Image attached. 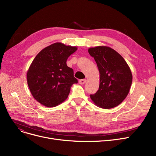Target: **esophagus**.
<instances>
[{"label": "esophagus", "instance_id": "esophagus-1", "mask_svg": "<svg viewBox=\"0 0 156 156\" xmlns=\"http://www.w3.org/2000/svg\"><path fill=\"white\" fill-rule=\"evenodd\" d=\"M86 81H87V80H86V79H82V80H80L79 83H80V84L83 85V84L85 83Z\"/></svg>", "mask_w": 156, "mask_h": 156}]
</instances>
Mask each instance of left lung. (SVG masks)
Instances as JSON below:
<instances>
[{"mask_svg": "<svg viewBox=\"0 0 156 156\" xmlns=\"http://www.w3.org/2000/svg\"><path fill=\"white\" fill-rule=\"evenodd\" d=\"M100 72L99 89L90 97L95 104L108 109L119 105L127 96L132 75L127 63L118 52L107 46L88 49Z\"/></svg>", "mask_w": 156, "mask_h": 156, "instance_id": "8db88e82", "label": "left lung"}]
</instances>
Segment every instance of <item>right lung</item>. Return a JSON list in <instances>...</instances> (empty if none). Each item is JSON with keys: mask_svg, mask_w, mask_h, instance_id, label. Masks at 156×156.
I'll return each instance as SVG.
<instances>
[{"mask_svg": "<svg viewBox=\"0 0 156 156\" xmlns=\"http://www.w3.org/2000/svg\"><path fill=\"white\" fill-rule=\"evenodd\" d=\"M76 50V46L56 42L43 49L33 60L27 82L33 98L42 105H58L67 98L71 86L78 83L73 69L66 63Z\"/></svg>", "mask_w": 156, "mask_h": 156, "instance_id": "right-lung-1", "label": "right lung"}]
</instances>
